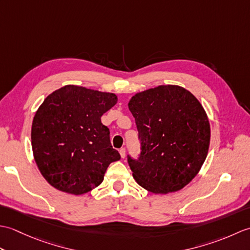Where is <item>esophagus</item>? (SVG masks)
Returning <instances> with one entry per match:
<instances>
[{
    "label": "esophagus",
    "mask_w": 250,
    "mask_h": 250,
    "mask_svg": "<svg viewBox=\"0 0 250 250\" xmlns=\"http://www.w3.org/2000/svg\"><path fill=\"white\" fill-rule=\"evenodd\" d=\"M119 153H120L121 158H125V148H120Z\"/></svg>",
    "instance_id": "34e87169"
}]
</instances>
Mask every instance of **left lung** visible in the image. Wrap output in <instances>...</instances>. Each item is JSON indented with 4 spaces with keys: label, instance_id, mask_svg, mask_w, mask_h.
Listing matches in <instances>:
<instances>
[{
    "label": "left lung",
    "instance_id": "8db88e82",
    "mask_svg": "<svg viewBox=\"0 0 250 250\" xmlns=\"http://www.w3.org/2000/svg\"><path fill=\"white\" fill-rule=\"evenodd\" d=\"M135 118L140 156L128 155L136 183L152 193L183 189L199 173L208 152L209 121L192 93L179 86H159L129 102Z\"/></svg>",
    "mask_w": 250,
    "mask_h": 250
}]
</instances>
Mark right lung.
Masks as SVG:
<instances>
[{
	"instance_id": "obj_1",
	"label": "right lung",
	"mask_w": 250,
	"mask_h": 250,
	"mask_svg": "<svg viewBox=\"0 0 250 250\" xmlns=\"http://www.w3.org/2000/svg\"><path fill=\"white\" fill-rule=\"evenodd\" d=\"M117 103L114 93L64 86L49 94L32 122L35 162L52 187L83 194L103 182L120 159L101 117Z\"/></svg>"
}]
</instances>
